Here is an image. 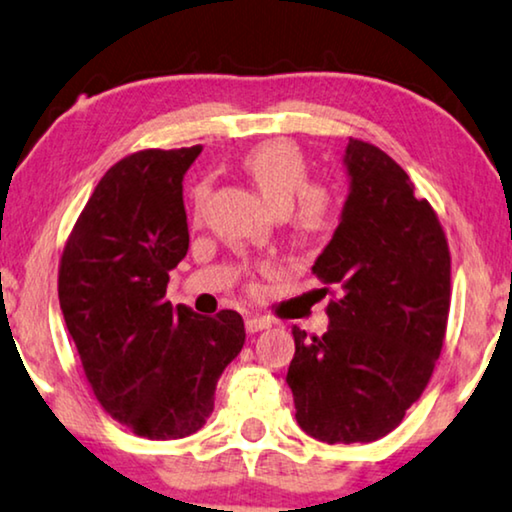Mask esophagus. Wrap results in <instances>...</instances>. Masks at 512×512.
I'll return each instance as SVG.
<instances>
[{"instance_id":"obj_1","label":"esophagus","mask_w":512,"mask_h":512,"mask_svg":"<svg viewBox=\"0 0 512 512\" xmlns=\"http://www.w3.org/2000/svg\"><path fill=\"white\" fill-rule=\"evenodd\" d=\"M269 327H271L269 318H259V315H250V318H246V329L250 334H257V331L269 329Z\"/></svg>"}]
</instances>
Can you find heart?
I'll return each mask as SVG.
<instances>
[{"label": "heart", "mask_w": 512, "mask_h": 512, "mask_svg": "<svg viewBox=\"0 0 512 512\" xmlns=\"http://www.w3.org/2000/svg\"><path fill=\"white\" fill-rule=\"evenodd\" d=\"M241 167L276 213H287L298 201L292 227L301 239L313 241L327 232L334 222V201L322 187H308V162L292 141H264L243 155ZM206 185L192 192L194 211L206 201Z\"/></svg>", "instance_id": "b5f03b06"}]
</instances>
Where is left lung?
Returning <instances> with one entry per match:
<instances>
[{"label": "left lung", "mask_w": 512, "mask_h": 512, "mask_svg": "<svg viewBox=\"0 0 512 512\" xmlns=\"http://www.w3.org/2000/svg\"><path fill=\"white\" fill-rule=\"evenodd\" d=\"M341 222L313 264L334 285L325 336L292 327L297 422L325 443H371L420 399L443 348L450 250L427 199L390 155L350 139Z\"/></svg>", "instance_id": "1"}]
</instances>
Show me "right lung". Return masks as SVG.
Instances as JSON below:
<instances>
[{
    "label": "right lung",
    "instance_id": "1",
    "mask_svg": "<svg viewBox=\"0 0 512 512\" xmlns=\"http://www.w3.org/2000/svg\"><path fill=\"white\" fill-rule=\"evenodd\" d=\"M201 146L141 150L106 171L62 253L60 308L95 397L150 441L185 438L246 343L243 318L164 299L187 255L183 176Z\"/></svg>",
    "mask_w": 512,
    "mask_h": 512
}]
</instances>
